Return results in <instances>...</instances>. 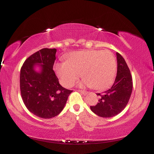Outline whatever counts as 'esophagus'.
I'll use <instances>...</instances> for the list:
<instances>
[{
  "label": "esophagus",
  "instance_id": "1",
  "mask_svg": "<svg viewBox=\"0 0 154 154\" xmlns=\"http://www.w3.org/2000/svg\"><path fill=\"white\" fill-rule=\"evenodd\" d=\"M78 91H79V92H81L82 94H83V95H87L88 94V92H87V91H84V90H78Z\"/></svg>",
  "mask_w": 154,
  "mask_h": 154
}]
</instances>
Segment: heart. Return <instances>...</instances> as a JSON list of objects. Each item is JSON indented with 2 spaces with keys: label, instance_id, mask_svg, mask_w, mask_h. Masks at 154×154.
Listing matches in <instances>:
<instances>
[{
  "label": "heart",
  "instance_id": "obj_1",
  "mask_svg": "<svg viewBox=\"0 0 154 154\" xmlns=\"http://www.w3.org/2000/svg\"><path fill=\"white\" fill-rule=\"evenodd\" d=\"M55 69L65 87L72 86L82 72L84 79L79 85L103 90L113 82L117 62L113 54L108 50H82L69 54L66 62L57 63Z\"/></svg>",
  "mask_w": 154,
  "mask_h": 154
}]
</instances>
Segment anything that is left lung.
Masks as SVG:
<instances>
[{
  "instance_id": "obj_1",
  "label": "left lung",
  "mask_w": 154,
  "mask_h": 154,
  "mask_svg": "<svg viewBox=\"0 0 154 154\" xmlns=\"http://www.w3.org/2000/svg\"><path fill=\"white\" fill-rule=\"evenodd\" d=\"M118 71L113 85L100 96L98 103L90 109L102 118H111L126 107L132 91V79L128 66L120 54L117 52Z\"/></svg>"
}]
</instances>
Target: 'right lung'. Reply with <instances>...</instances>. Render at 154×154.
I'll return each instance as SVG.
<instances>
[{
    "mask_svg": "<svg viewBox=\"0 0 154 154\" xmlns=\"http://www.w3.org/2000/svg\"><path fill=\"white\" fill-rule=\"evenodd\" d=\"M56 49L44 48L26 60L20 71V91L26 108L35 116L52 118L63 110L72 91L62 87L53 70ZM40 68L36 72L35 67Z\"/></svg>",
    "mask_w": 154,
    "mask_h": 154,
    "instance_id": "right-lung-1",
    "label": "right lung"
}]
</instances>
